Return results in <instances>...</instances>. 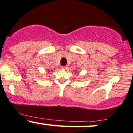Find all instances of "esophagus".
I'll list each match as a JSON object with an SVG mask.
<instances>
[{"label":"esophagus","mask_w":133,"mask_h":133,"mask_svg":"<svg viewBox=\"0 0 133 133\" xmlns=\"http://www.w3.org/2000/svg\"><path fill=\"white\" fill-rule=\"evenodd\" d=\"M61 68L62 69H67L66 66H61Z\"/></svg>","instance_id":"esophagus-1"}]
</instances>
